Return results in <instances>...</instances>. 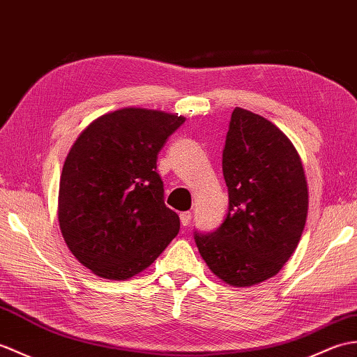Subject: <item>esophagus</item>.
Masks as SVG:
<instances>
[{
    "mask_svg": "<svg viewBox=\"0 0 357 357\" xmlns=\"http://www.w3.org/2000/svg\"><path fill=\"white\" fill-rule=\"evenodd\" d=\"M179 219H181L182 227H187L188 223H190V220H192V213H190V211L181 213V214H179Z\"/></svg>",
    "mask_w": 357,
    "mask_h": 357,
    "instance_id": "1",
    "label": "esophagus"
}]
</instances>
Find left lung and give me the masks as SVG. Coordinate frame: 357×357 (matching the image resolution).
Masks as SVG:
<instances>
[{"mask_svg": "<svg viewBox=\"0 0 357 357\" xmlns=\"http://www.w3.org/2000/svg\"><path fill=\"white\" fill-rule=\"evenodd\" d=\"M222 170L229 206L222 225L195 233L214 275L250 287L277 275L296 250L307 219L309 192L300 155L269 120L236 107Z\"/></svg>", "mask_w": 357, "mask_h": 357, "instance_id": "1", "label": "left lung"}]
</instances>
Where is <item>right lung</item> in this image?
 Segmentation results:
<instances>
[{
	"label": "right lung",
	"instance_id": "obj_1",
	"mask_svg": "<svg viewBox=\"0 0 357 357\" xmlns=\"http://www.w3.org/2000/svg\"><path fill=\"white\" fill-rule=\"evenodd\" d=\"M185 119L123 107L96 119L62 169L57 218L73 255L106 280H128L158 259L179 233L164 204L156 160Z\"/></svg>",
	"mask_w": 357,
	"mask_h": 357
}]
</instances>
